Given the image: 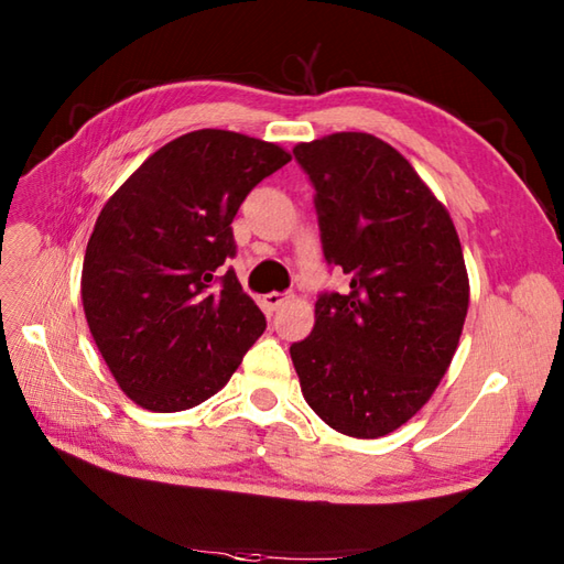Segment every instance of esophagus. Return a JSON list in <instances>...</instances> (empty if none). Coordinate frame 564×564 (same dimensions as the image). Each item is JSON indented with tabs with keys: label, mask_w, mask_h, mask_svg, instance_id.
<instances>
[{
	"label": "esophagus",
	"mask_w": 564,
	"mask_h": 564,
	"mask_svg": "<svg viewBox=\"0 0 564 564\" xmlns=\"http://www.w3.org/2000/svg\"><path fill=\"white\" fill-rule=\"evenodd\" d=\"M291 301V293H279V291H271L263 295V305H267L269 310H279L283 303Z\"/></svg>",
	"instance_id": "34e87169"
}]
</instances>
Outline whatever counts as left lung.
Segmentation results:
<instances>
[{
  "mask_svg": "<svg viewBox=\"0 0 564 564\" xmlns=\"http://www.w3.org/2000/svg\"><path fill=\"white\" fill-rule=\"evenodd\" d=\"M315 188L325 291L291 346L301 390L339 434L378 438L412 419L451 366L467 315L465 259L448 210L376 135L334 133L293 150Z\"/></svg>",
  "mask_w": 564,
  "mask_h": 564,
  "instance_id": "8db88e82",
  "label": "left lung"
}]
</instances>
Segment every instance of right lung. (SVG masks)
I'll return each mask as SVG.
<instances>
[{"instance_id": "right-lung-1", "label": "right lung", "mask_w": 564, "mask_h": 564, "mask_svg": "<svg viewBox=\"0 0 564 564\" xmlns=\"http://www.w3.org/2000/svg\"><path fill=\"white\" fill-rule=\"evenodd\" d=\"M291 154L232 130H194L140 164L99 213L82 267V303L106 366L150 412L213 398L267 317L225 261L232 220Z\"/></svg>"}]
</instances>
